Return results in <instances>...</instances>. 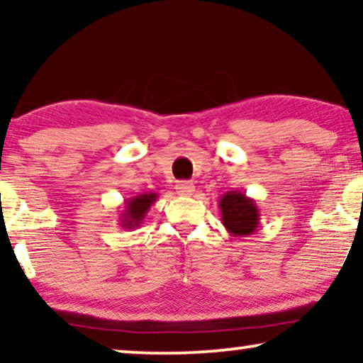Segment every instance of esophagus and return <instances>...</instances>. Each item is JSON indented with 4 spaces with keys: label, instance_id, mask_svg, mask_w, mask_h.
<instances>
[{
    "label": "esophagus",
    "instance_id": "esophagus-1",
    "mask_svg": "<svg viewBox=\"0 0 363 363\" xmlns=\"http://www.w3.org/2000/svg\"><path fill=\"white\" fill-rule=\"evenodd\" d=\"M177 193L182 196H191L195 193V186L190 182H180L177 183Z\"/></svg>",
    "mask_w": 363,
    "mask_h": 363
}]
</instances>
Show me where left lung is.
<instances>
[{"label":"left lung","instance_id":"left-lung-1","mask_svg":"<svg viewBox=\"0 0 363 363\" xmlns=\"http://www.w3.org/2000/svg\"><path fill=\"white\" fill-rule=\"evenodd\" d=\"M221 223L231 236H250L259 226V208L252 198L241 191H226L218 201Z\"/></svg>","mask_w":363,"mask_h":363}]
</instances>
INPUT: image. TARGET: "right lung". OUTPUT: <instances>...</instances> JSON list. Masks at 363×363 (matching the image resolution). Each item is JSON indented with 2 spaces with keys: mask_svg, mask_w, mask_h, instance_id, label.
Returning a JSON list of instances; mask_svg holds the SVG:
<instances>
[{
  "mask_svg": "<svg viewBox=\"0 0 363 363\" xmlns=\"http://www.w3.org/2000/svg\"><path fill=\"white\" fill-rule=\"evenodd\" d=\"M158 193H142V195L132 196L125 201V206H123V211L118 220H121V225L123 230H133V228H138L145 220L148 210L153 203L157 201Z\"/></svg>",
  "mask_w": 363,
  "mask_h": 363,
  "instance_id": "add662e5",
  "label": "right lung"
}]
</instances>
